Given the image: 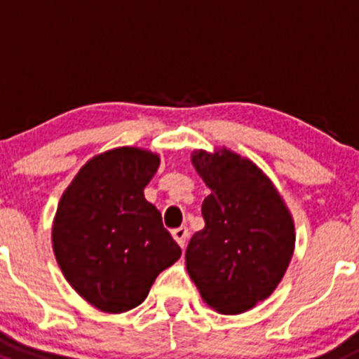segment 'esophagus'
I'll use <instances>...</instances> for the list:
<instances>
[{
  "mask_svg": "<svg viewBox=\"0 0 359 359\" xmlns=\"http://www.w3.org/2000/svg\"><path fill=\"white\" fill-rule=\"evenodd\" d=\"M172 235H173V238L179 242V245L184 247V245H186V242H187V236H189V229H187L186 226H180V228L173 229Z\"/></svg>",
  "mask_w": 359,
  "mask_h": 359,
  "instance_id": "1",
  "label": "esophagus"
}]
</instances>
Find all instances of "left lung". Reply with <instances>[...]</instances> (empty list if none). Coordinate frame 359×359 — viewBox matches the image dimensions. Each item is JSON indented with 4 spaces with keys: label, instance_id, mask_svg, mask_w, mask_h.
Returning a JSON list of instances; mask_svg holds the SVG:
<instances>
[{
    "label": "left lung",
    "instance_id": "obj_1",
    "mask_svg": "<svg viewBox=\"0 0 359 359\" xmlns=\"http://www.w3.org/2000/svg\"><path fill=\"white\" fill-rule=\"evenodd\" d=\"M194 168L212 193L205 228L186 249L187 273L221 314H240L272 294L293 256L294 226L273 184L231 151H194Z\"/></svg>",
    "mask_w": 359,
    "mask_h": 359
}]
</instances>
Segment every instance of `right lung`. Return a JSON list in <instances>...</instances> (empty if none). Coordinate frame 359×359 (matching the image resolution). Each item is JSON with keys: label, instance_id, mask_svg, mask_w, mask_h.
<instances>
[{"label": "right lung", "instance_id": "1", "mask_svg": "<svg viewBox=\"0 0 359 359\" xmlns=\"http://www.w3.org/2000/svg\"><path fill=\"white\" fill-rule=\"evenodd\" d=\"M158 166L152 152L114 149L87 163L59 201L55 259L73 290L103 312L140 305L182 254L144 196Z\"/></svg>", "mask_w": 359, "mask_h": 359}]
</instances>
